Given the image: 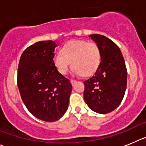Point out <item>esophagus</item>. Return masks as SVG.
<instances>
[{"mask_svg":"<svg viewBox=\"0 0 146 146\" xmlns=\"http://www.w3.org/2000/svg\"><path fill=\"white\" fill-rule=\"evenodd\" d=\"M76 81H76V80H74V79H71V80H70V83H71L72 85L74 84L76 82Z\"/></svg>","mask_w":146,"mask_h":146,"instance_id":"1","label":"esophagus"}]
</instances>
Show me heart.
I'll return each instance as SVG.
<instances>
[{
	"instance_id": "1",
	"label": "heart",
	"mask_w": 146,
	"mask_h": 146,
	"mask_svg": "<svg viewBox=\"0 0 146 146\" xmlns=\"http://www.w3.org/2000/svg\"><path fill=\"white\" fill-rule=\"evenodd\" d=\"M100 61L101 52L98 44L85 40L68 41L53 58L55 67L62 75L68 73L72 63L74 74L91 76L97 70Z\"/></svg>"
}]
</instances>
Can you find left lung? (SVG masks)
<instances>
[{
    "instance_id": "left-lung-1",
    "label": "left lung",
    "mask_w": 146,
    "mask_h": 146,
    "mask_svg": "<svg viewBox=\"0 0 146 146\" xmlns=\"http://www.w3.org/2000/svg\"><path fill=\"white\" fill-rule=\"evenodd\" d=\"M89 37L100 47L101 61L94 76L84 81V98L93 111L106 114L114 111L123 100L127 68L120 48L113 41L99 34Z\"/></svg>"
}]
</instances>
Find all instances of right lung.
I'll return each instance as SVG.
<instances>
[{
	"mask_svg": "<svg viewBox=\"0 0 146 146\" xmlns=\"http://www.w3.org/2000/svg\"><path fill=\"white\" fill-rule=\"evenodd\" d=\"M55 42L39 41L22 54L17 85L30 112L44 121H57L65 113L72 91L70 80L60 73L53 62Z\"/></svg>",
	"mask_w": 146,
	"mask_h": 146,
	"instance_id": "1",
	"label": "right lung"
}]
</instances>
